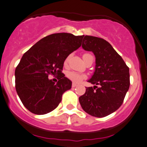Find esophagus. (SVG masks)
<instances>
[{"instance_id":"1","label":"esophagus","mask_w":147,"mask_h":147,"mask_svg":"<svg viewBox=\"0 0 147 147\" xmlns=\"http://www.w3.org/2000/svg\"><path fill=\"white\" fill-rule=\"evenodd\" d=\"M77 84H76L75 83H72V87H77Z\"/></svg>"}]
</instances>
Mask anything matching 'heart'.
Instances as JSON below:
<instances>
[{"label": "heart", "mask_w": 147, "mask_h": 147, "mask_svg": "<svg viewBox=\"0 0 147 147\" xmlns=\"http://www.w3.org/2000/svg\"><path fill=\"white\" fill-rule=\"evenodd\" d=\"M88 55H90V53H84L83 55V58H85V57L88 56ZM70 57V55H68V56L66 58V60H65V61H64L65 65H66L68 64ZM67 76L70 80H72V81H74V82H75V83H79L81 81V80L85 79V78L86 77V76L85 75H81V74L77 73V72H69L68 73Z\"/></svg>", "instance_id": "1"}]
</instances>
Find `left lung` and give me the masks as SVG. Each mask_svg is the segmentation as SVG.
Returning <instances> with one entry per match:
<instances>
[{
    "mask_svg": "<svg viewBox=\"0 0 147 147\" xmlns=\"http://www.w3.org/2000/svg\"><path fill=\"white\" fill-rule=\"evenodd\" d=\"M83 37L82 47L92 51L96 57L95 71L88 80L95 85L87 87L79 98V102L87 113L104 117L116 111L123 103L130 84L129 68L107 40L87 35Z\"/></svg>",
    "mask_w": 147,
    "mask_h": 147,
    "instance_id": "8db88e82",
    "label": "left lung"
}]
</instances>
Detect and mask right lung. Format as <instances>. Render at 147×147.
Instances as JSON below:
<instances>
[{
	"mask_svg": "<svg viewBox=\"0 0 147 147\" xmlns=\"http://www.w3.org/2000/svg\"><path fill=\"white\" fill-rule=\"evenodd\" d=\"M83 36L55 33L47 36L28 50L15 70L16 89L22 104L36 115L53 111L62 94L71 88L72 82L62 73L64 62L81 45ZM59 74L56 84L49 74Z\"/></svg>",
	"mask_w": 147,
	"mask_h": 147,
	"instance_id": "1",
	"label": "right lung"
}]
</instances>
